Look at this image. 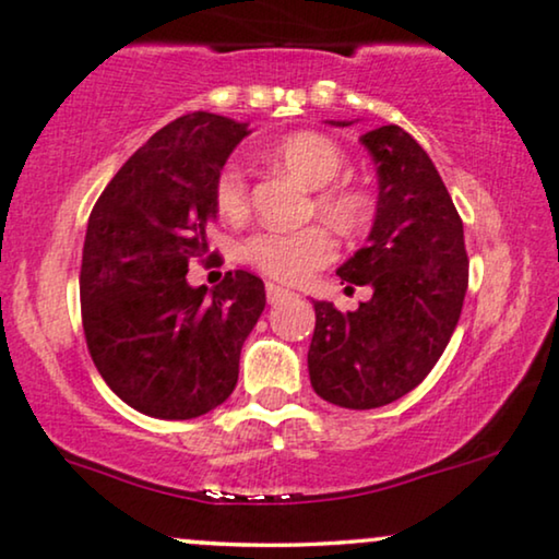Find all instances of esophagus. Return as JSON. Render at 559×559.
Wrapping results in <instances>:
<instances>
[{"label": "esophagus", "mask_w": 559, "mask_h": 559, "mask_svg": "<svg viewBox=\"0 0 559 559\" xmlns=\"http://www.w3.org/2000/svg\"><path fill=\"white\" fill-rule=\"evenodd\" d=\"M293 295H295L293 289H285V287L274 285V282H270V285H266V300H270V302H280V300H285V297H293Z\"/></svg>", "instance_id": "esophagus-1"}]
</instances>
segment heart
<instances>
[{
	"instance_id": "heart-1",
	"label": "heart",
	"mask_w": 559,
	"mask_h": 559,
	"mask_svg": "<svg viewBox=\"0 0 559 559\" xmlns=\"http://www.w3.org/2000/svg\"><path fill=\"white\" fill-rule=\"evenodd\" d=\"M274 169L289 174L313 194V210L338 234L354 236L369 221V198L357 187L338 185L346 169V154L336 141L316 130L285 135L262 151ZM213 198L217 213L228 221L249 210V185L241 166L226 164L215 177ZM336 257V241L329 230L310 226L302 230H259L243 243V259L259 272L280 282H306Z\"/></svg>"
}]
</instances>
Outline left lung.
<instances>
[{
  "instance_id": "1",
  "label": "left lung",
  "mask_w": 559,
  "mask_h": 559,
  "mask_svg": "<svg viewBox=\"0 0 559 559\" xmlns=\"http://www.w3.org/2000/svg\"><path fill=\"white\" fill-rule=\"evenodd\" d=\"M349 126V122H333ZM377 166V213L367 246L338 266L372 297L342 313L313 300L310 385L352 411L380 408L421 385L460 321L467 293L462 217L429 154L397 126L359 138Z\"/></svg>"
}]
</instances>
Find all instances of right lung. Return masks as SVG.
<instances>
[{"mask_svg":"<svg viewBox=\"0 0 559 559\" xmlns=\"http://www.w3.org/2000/svg\"><path fill=\"white\" fill-rule=\"evenodd\" d=\"M246 135L249 122L182 115L92 207L79 274L86 346L112 393L146 416L185 421L226 401L266 306L251 272H226L210 293L187 282L190 262H205L217 171Z\"/></svg>","mask_w":559,"mask_h":559,"instance_id":"1","label":"right lung"}]
</instances>
